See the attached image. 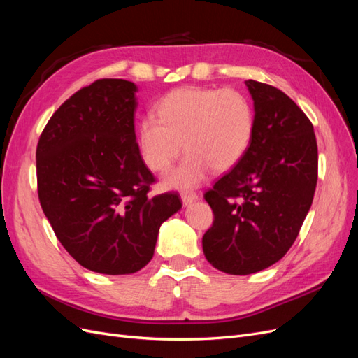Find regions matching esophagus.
Instances as JSON below:
<instances>
[{"label": "esophagus", "instance_id": "esophagus-1", "mask_svg": "<svg viewBox=\"0 0 358 358\" xmlns=\"http://www.w3.org/2000/svg\"><path fill=\"white\" fill-rule=\"evenodd\" d=\"M197 200H199V196L196 192H183L182 194V203L185 206H189L191 203L197 201Z\"/></svg>", "mask_w": 358, "mask_h": 358}]
</instances>
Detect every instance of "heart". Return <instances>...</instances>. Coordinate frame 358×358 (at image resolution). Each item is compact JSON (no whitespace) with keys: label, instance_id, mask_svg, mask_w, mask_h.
Returning a JSON list of instances; mask_svg holds the SVG:
<instances>
[{"label":"heart","instance_id":"obj_1","mask_svg":"<svg viewBox=\"0 0 358 358\" xmlns=\"http://www.w3.org/2000/svg\"><path fill=\"white\" fill-rule=\"evenodd\" d=\"M157 115L140 121L138 149L150 170L166 173L185 146L187 157L164 180V187L173 189H192L213 169H233L254 138V107L243 92L233 88L183 86L162 96Z\"/></svg>","mask_w":358,"mask_h":358}]
</instances>
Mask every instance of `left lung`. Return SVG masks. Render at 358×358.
Segmentation results:
<instances>
[{
	"label": "left lung",
	"instance_id": "left-lung-1",
	"mask_svg": "<svg viewBox=\"0 0 358 358\" xmlns=\"http://www.w3.org/2000/svg\"><path fill=\"white\" fill-rule=\"evenodd\" d=\"M245 85L254 101L252 143L204 194L215 220L203 236V252L229 275L257 273L288 252L318 179L317 138L308 116L275 86L251 79Z\"/></svg>",
	"mask_w": 358,
	"mask_h": 358
}]
</instances>
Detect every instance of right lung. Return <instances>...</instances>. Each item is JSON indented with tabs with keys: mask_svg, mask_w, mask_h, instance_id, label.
Listing matches in <instances>:
<instances>
[{
	"mask_svg": "<svg viewBox=\"0 0 358 358\" xmlns=\"http://www.w3.org/2000/svg\"><path fill=\"white\" fill-rule=\"evenodd\" d=\"M137 86L100 79L52 115L37 145L41 209L61 245L85 268L129 275L154 257L178 194L148 197L155 178L134 131Z\"/></svg>",
	"mask_w": 358,
	"mask_h": 358,
	"instance_id": "right-lung-1",
	"label": "right lung"
}]
</instances>
